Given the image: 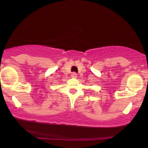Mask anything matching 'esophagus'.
I'll return each instance as SVG.
<instances>
[{"instance_id":"34e87169","label":"esophagus","mask_w":148,"mask_h":148,"mask_svg":"<svg viewBox=\"0 0 148 148\" xmlns=\"http://www.w3.org/2000/svg\"><path fill=\"white\" fill-rule=\"evenodd\" d=\"M71 76H72V78H76L77 77V74H76V73H75V72H73L72 74H71Z\"/></svg>"}]
</instances>
